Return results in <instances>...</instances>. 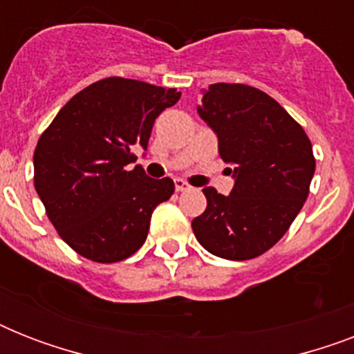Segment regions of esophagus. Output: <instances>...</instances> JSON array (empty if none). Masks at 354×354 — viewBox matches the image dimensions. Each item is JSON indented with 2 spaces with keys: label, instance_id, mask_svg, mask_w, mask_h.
Masks as SVG:
<instances>
[{
  "label": "esophagus",
  "instance_id": "34e87169",
  "mask_svg": "<svg viewBox=\"0 0 354 354\" xmlns=\"http://www.w3.org/2000/svg\"><path fill=\"white\" fill-rule=\"evenodd\" d=\"M174 187H176L178 193H183V191H189V189H191V185H189L187 182H183V180H180V178H178V180H174Z\"/></svg>",
  "mask_w": 354,
  "mask_h": 354
}]
</instances>
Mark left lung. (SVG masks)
I'll return each instance as SVG.
<instances>
[{
    "instance_id": "obj_1",
    "label": "left lung",
    "mask_w": 354,
    "mask_h": 354,
    "mask_svg": "<svg viewBox=\"0 0 354 354\" xmlns=\"http://www.w3.org/2000/svg\"><path fill=\"white\" fill-rule=\"evenodd\" d=\"M196 110L235 180L227 196L204 189L207 207L191 224L196 241L216 257H259L307 200L316 171L310 139L279 102L252 86L211 84Z\"/></svg>"
}]
</instances>
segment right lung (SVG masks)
<instances>
[{
  "label": "right lung",
  "instance_id": "right-lung-1",
  "mask_svg": "<svg viewBox=\"0 0 354 354\" xmlns=\"http://www.w3.org/2000/svg\"><path fill=\"white\" fill-rule=\"evenodd\" d=\"M174 88L108 77L79 91L40 136L35 187L49 221L82 257L118 263L143 246L171 178L152 180L130 152L147 150L156 118L180 99Z\"/></svg>",
  "mask_w": 354,
  "mask_h": 354
}]
</instances>
